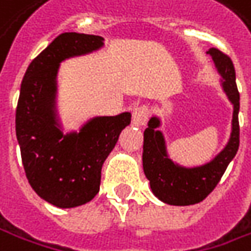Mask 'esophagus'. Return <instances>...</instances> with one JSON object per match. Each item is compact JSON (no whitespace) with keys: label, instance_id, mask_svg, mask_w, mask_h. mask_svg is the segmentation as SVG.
I'll use <instances>...</instances> for the list:
<instances>
[{"label":"esophagus","instance_id":"esophagus-1","mask_svg":"<svg viewBox=\"0 0 251 251\" xmlns=\"http://www.w3.org/2000/svg\"><path fill=\"white\" fill-rule=\"evenodd\" d=\"M150 117L149 105H139L132 112V124L134 126H144L147 124V119Z\"/></svg>","mask_w":251,"mask_h":251}]
</instances>
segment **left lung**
Wrapping results in <instances>:
<instances>
[{"label": "left lung", "instance_id": "left-lung-1", "mask_svg": "<svg viewBox=\"0 0 251 251\" xmlns=\"http://www.w3.org/2000/svg\"><path fill=\"white\" fill-rule=\"evenodd\" d=\"M218 72L224 77V90L233 104L232 134L226 147L208 164L196 168H183L174 164L167 157L164 137L157 130L160 121L151 118L144 130L143 144V169L154 195L161 201L172 205H190L203 201L218 185L229 162L233 160L239 149V107L240 96L236 86V72L232 59L218 48H210Z\"/></svg>", "mask_w": 251, "mask_h": 251}]
</instances>
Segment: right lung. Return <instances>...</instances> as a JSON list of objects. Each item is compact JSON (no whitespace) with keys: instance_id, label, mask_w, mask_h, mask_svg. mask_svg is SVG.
Returning <instances> with one entry per match:
<instances>
[{"instance_id":"add662e5","label":"right lung","mask_w":251,"mask_h":251,"mask_svg":"<svg viewBox=\"0 0 251 251\" xmlns=\"http://www.w3.org/2000/svg\"><path fill=\"white\" fill-rule=\"evenodd\" d=\"M102 37L62 33L30 62L16 107V137L29 183L59 208L89 203L99 193L101 168L130 114L91 119L79 133L64 134L55 126L54 99L58 64L102 46Z\"/></svg>"}]
</instances>
